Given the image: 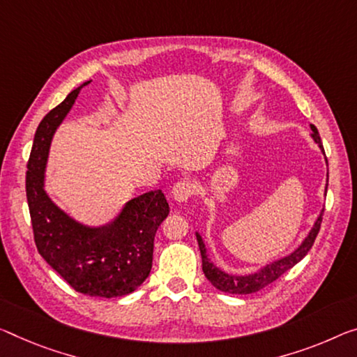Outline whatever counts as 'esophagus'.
<instances>
[{"label": "esophagus", "mask_w": 357, "mask_h": 357, "mask_svg": "<svg viewBox=\"0 0 357 357\" xmlns=\"http://www.w3.org/2000/svg\"><path fill=\"white\" fill-rule=\"evenodd\" d=\"M196 185L191 178H182L172 186V197L175 201H186L195 195Z\"/></svg>", "instance_id": "34e87169"}]
</instances>
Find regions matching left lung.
I'll list each match as a JSON object with an SVG mask.
<instances>
[{"mask_svg": "<svg viewBox=\"0 0 357 357\" xmlns=\"http://www.w3.org/2000/svg\"><path fill=\"white\" fill-rule=\"evenodd\" d=\"M311 130H312V134H311L312 139H314V142L319 145L322 153L326 155L324 146H322L321 137H319V132H317L316 126H311ZM326 191H327V186H326ZM322 215H324V209H322L319 217H317V220L314 223V227H312V229L310 231L308 238L301 243V245L297 250L292 252L289 257H284V259H281V260L270 263V265L261 268L259 273L249 274V276H231V274L225 273L220 270V268H217L215 265H213V263L209 260V257H207L206 245H204V243H202V238L196 233V239H197V244H199V250H201V257H202V271H204L206 278L212 282V286L218 290H222V292L238 294V295L259 292L260 289L266 287L268 284H271L276 281L278 278H281L284 273L289 271L290 268H294L306 254H308L310 249L312 248V244H314L317 233H319Z\"/></svg>", "mask_w": 357, "mask_h": 357, "instance_id": "left-lung-1", "label": "left lung"}]
</instances>
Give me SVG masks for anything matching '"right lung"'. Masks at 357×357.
Returning a JSON list of instances; mask_svg holds the SVG:
<instances>
[{
  "label": "right lung",
  "mask_w": 357,
  "mask_h": 357,
  "mask_svg": "<svg viewBox=\"0 0 357 357\" xmlns=\"http://www.w3.org/2000/svg\"><path fill=\"white\" fill-rule=\"evenodd\" d=\"M71 91L40 123L26 167V201L36 249L76 292L91 297H123L150 274L156 229L169 215L161 190L130 199L107 227L89 228L60 211L45 191L49 145L79 91Z\"/></svg>",
  "instance_id": "1"
}]
</instances>
